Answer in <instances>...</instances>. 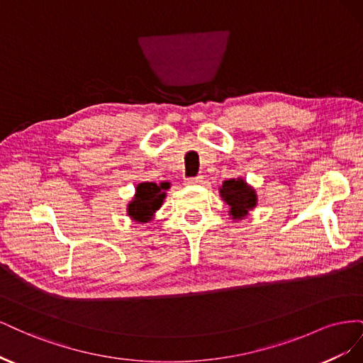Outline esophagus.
Here are the masks:
<instances>
[{
	"instance_id": "34e87169",
	"label": "esophagus",
	"mask_w": 363,
	"mask_h": 363,
	"mask_svg": "<svg viewBox=\"0 0 363 363\" xmlns=\"http://www.w3.org/2000/svg\"><path fill=\"white\" fill-rule=\"evenodd\" d=\"M203 183V175H196V177L186 179V184H200Z\"/></svg>"
}]
</instances>
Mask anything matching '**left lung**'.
I'll return each instance as SVG.
<instances>
[{
	"label": "left lung",
	"mask_w": 363,
	"mask_h": 363,
	"mask_svg": "<svg viewBox=\"0 0 363 363\" xmlns=\"http://www.w3.org/2000/svg\"><path fill=\"white\" fill-rule=\"evenodd\" d=\"M223 200L230 206V215L233 219H242L248 215L252 207H256L257 196L255 189L248 186L242 179L225 180L219 189Z\"/></svg>",
	"instance_id": "8db88e82"
}]
</instances>
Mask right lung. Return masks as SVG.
<instances>
[{"label":"right lung","mask_w":363,"mask_h":363,"mask_svg":"<svg viewBox=\"0 0 363 363\" xmlns=\"http://www.w3.org/2000/svg\"><path fill=\"white\" fill-rule=\"evenodd\" d=\"M169 189V183H140L136 188L133 201L127 207L128 216L138 223H148L155 212L162 206L164 191Z\"/></svg>","instance_id":"1"}]
</instances>
